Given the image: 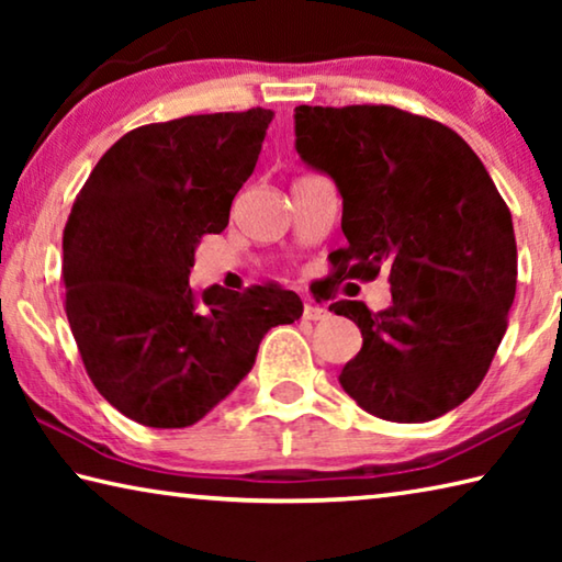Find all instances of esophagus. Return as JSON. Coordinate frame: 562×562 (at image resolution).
I'll return each mask as SVG.
<instances>
[{
  "mask_svg": "<svg viewBox=\"0 0 562 562\" xmlns=\"http://www.w3.org/2000/svg\"><path fill=\"white\" fill-rule=\"evenodd\" d=\"M302 317H304V319H310V322H319V319H327V317H329V312H327L325 307H319V304H312V302H307V304H304Z\"/></svg>",
  "mask_w": 562,
  "mask_h": 562,
  "instance_id": "esophagus-1",
  "label": "esophagus"
}]
</instances>
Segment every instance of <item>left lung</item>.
I'll return each mask as SVG.
<instances>
[{
	"label": "left lung",
	"instance_id": "1",
	"mask_svg": "<svg viewBox=\"0 0 562 562\" xmlns=\"http://www.w3.org/2000/svg\"><path fill=\"white\" fill-rule=\"evenodd\" d=\"M294 146L331 176L347 245L337 280L389 272L392 307L329 304L364 337L339 384L386 422H431L486 376L516 297L518 250L506 201L471 146L396 106H297Z\"/></svg>",
	"mask_w": 562,
	"mask_h": 562
}]
</instances>
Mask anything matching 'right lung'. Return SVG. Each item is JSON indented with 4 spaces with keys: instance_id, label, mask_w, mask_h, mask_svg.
Returning a JSON list of instances; mask_svg holds the SVG:
<instances>
[{
    "instance_id": "obj_1",
    "label": "right lung",
    "mask_w": 562,
    "mask_h": 562,
    "mask_svg": "<svg viewBox=\"0 0 562 562\" xmlns=\"http://www.w3.org/2000/svg\"><path fill=\"white\" fill-rule=\"evenodd\" d=\"M274 113L250 109L148 123L121 136L64 227V310L87 374L123 416L183 429L240 384L270 327L302 317L280 284L245 292L188 278L223 233Z\"/></svg>"
}]
</instances>
